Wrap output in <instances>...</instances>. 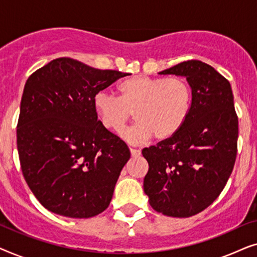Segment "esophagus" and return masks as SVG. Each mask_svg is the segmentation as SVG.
Segmentation results:
<instances>
[{
  "instance_id": "esophagus-1",
  "label": "esophagus",
  "mask_w": 257,
  "mask_h": 257,
  "mask_svg": "<svg viewBox=\"0 0 257 257\" xmlns=\"http://www.w3.org/2000/svg\"><path fill=\"white\" fill-rule=\"evenodd\" d=\"M130 152H131V156L132 157H139L142 152H140V150L138 149H132V147H130Z\"/></svg>"
}]
</instances>
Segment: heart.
I'll return each mask as SVG.
<instances>
[{
  "label": "heart",
  "instance_id": "obj_1",
  "mask_svg": "<svg viewBox=\"0 0 257 257\" xmlns=\"http://www.w3.org/2000/svg\"><path fill=\"white\" fill-rule=\"evenodd\" d=\"M119 98L106 91H98L92 104L100 124L108 131L119 133L132 113L136 125L122 133L131 143L151 139L166 142L180 131L192 106V89L180 77L136 76L118 86Z\"/></svg>",
  "mask_w": 257,
  "mask_h": 257
}]
</instances>
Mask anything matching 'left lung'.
<instances>
[{"mask_svg": "<svg viewBox=\"0 0 257 257\" xmlns=\"http://www.w3.org/2000/svg\"><path fill=\"white\" fill-rule=\"evenodd\" d=\"M159 73L186 77L192 106L177 135L143 150L149 163L144 192L158 213L189 217L212 205L233 171L238 137L234 96L230 83L201 61Z\"/></svg>", "mask_w": 257, "mask_h": 257, "instance_id": "1", "label": "left lung"}]
</instances>
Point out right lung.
<instances>
[{
  "mask_svg": "<svg viewBox=\"0 0 257 257\" xmlns=\"http://www.w3.org/2000/svg\"><path fill=\"white\" fill-rule=\"evenodd\" d=\"M127 75L62 57L28 78L17 122V150L28 186L50 212L87 219L110 205L131 154L98 120L92 99Z\"/></svg>",
  "mask_w": 257,
  "mask_h": 257,
  "instance_id": "right-lung-1",
  "label": "right lung"
}]
</instances>
